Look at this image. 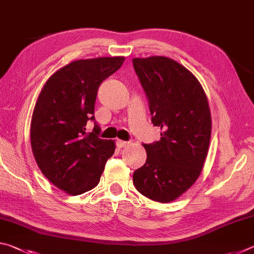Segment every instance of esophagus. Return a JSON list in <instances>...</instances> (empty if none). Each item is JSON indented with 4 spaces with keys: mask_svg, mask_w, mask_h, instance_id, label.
<instances>
[{
    "mask_svg": "<svg viewBox=\"0 0 254 254\" xmlns=\"http://www.w3.org/2000/svg\"><path fill=\"white\" fill-rule=\"evenodd\" d=\"M130 144V142H127V141H123V140H117V145L119 148H124L127 147V145Z\"/></svg>",
    "mask_w": 254,
    "mask_h": 254,
    "instance_id": "esophagus-1",
    "label": "esophagus"
}]
</instances>
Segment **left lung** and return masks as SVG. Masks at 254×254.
Masks as SVG:
<instances>
[{
    "instance_id": "left-lung-1",
    "label": "left lung",
    "mask_w": 254,
    "mask_h": 254,
    "mask_svg": "<svg viewBox=\"0 0 254 254\" xmlns=\"http://www.w3.org/2000/svg\"><path fill=\"white\" fill-rule=\"evenodd\" d=\"M161 137L145 144L147 161L133 174L136 190L169 203L192 186L203 169L212 120L199 81L175 60L157 56L132 60Z\"/></svg>"
}]
</instances>
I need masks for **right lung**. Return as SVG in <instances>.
<instances>
[{
  "mask_svg": "<svg viewBox=\"0 0 254 254\" xmlns=\"http://www.w3.org/2000/svg\"><path fill=\"white\" fill-rule=\"evenodd\" d=\"M124 57L76 60L47 80L34 107L31 147L41 173L56 187L79 195L97 186L114 141L100 139L94 117L100 85L122 66ZM88 121L92 132L85 131Z\"/></svg>",
  "mask_w": 254,
  "mask_h": 254,
  "instance_id": "add662e5",
  "label": "right lung"
}]
</instances>
